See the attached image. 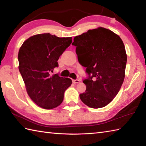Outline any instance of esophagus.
<instances>
[{"instance_id": "esophagus-1", "label": "esophagus", "mask_w": 146, "mask_h": 146, "mask_svg": "<svg viewBox=\"0 0 146 146\" xmlns=\"http://www.w3.org/2000/svg\"><path fill=\"white\" fill-rule=\"evenodd\" d=\"M72 82L73 83H75V84H77V83H79L80 82L79 80H72Z\"/></svg>"}]
</instances>
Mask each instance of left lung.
I'll return each instance as SVG.
<instances>
[{"mask_svg":"<svg viewBox=\"0 0 146 146\" xmlns=\"http://www.w3.org/2000/svg\"><path fill=\"white\" fill-rule=\"evenodd\" d=\"M78 61L86 68V89L80 94L85 105L104 107L119 93L125 78L127 54L120 37L111 31L98 27L74 38Z\"/></svg>","mask_w":146,"mask_h":146,"instance_id":"8db88e82","label":"left lung"}]
</instances>
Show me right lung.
<instances>
[{
  "mask_svg": "<svg viewBox=\"0 0 146 146\" xmlns=\"http://www.w3.org/2000/svg\"><path fill=\"white\" fill-rule=\"evenodd\" d=\"M72 42V38H59L49 33L30 37L18 53L19 70L27 94L39 107L52 109L63 100L65 90L71 86L70 78L51 73L58 66L57 61Z\"/></svg>",
  "mask_w": 146,
  "mask_h": 146,
  "instance_id": "right-lung-1",
  "label": "right lung"
}]
</instances>
